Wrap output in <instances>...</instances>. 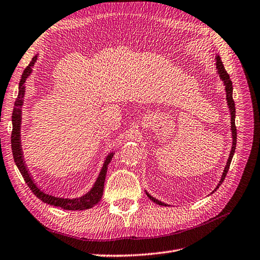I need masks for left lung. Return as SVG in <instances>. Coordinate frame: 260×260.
I'll list each match as a JSON object with an SVG mask.
<instances>
[{
	"label": "left lung",
	"instance_id": "obj_1",
	"mask_svg": "<svg viewBox=\"0 0 260 260\" xmlns=\"http://www.w3.org/2000/svg\"><path fill=\"white\" fill-rule=\"evenodd\" d=\"M216 66H217V69H218V74L220 76V78H221L222 81L224 82V85H225V92H226V101H228V106H229L230 108V113H231V130H232V138H233V143H232V149H231V153H230V156H229V159H228V162H226V166L224 168V171L222 174V177H221V180H220V182L217 186V188L219 187V185L221 184L223 182V180L225 179V176L228 174V170H229L230 168V164H231V160H232V157L234 155V152H235V145H237V127H235V104H234V101H233V98H232V91H233V86H232V81L230 79V76L229 74L226 73V70L222 64L221 61V58H220L219 56L216 57ZM146 195L148 196L149 199H151L154 203L158 204V205H161V206H166V204L161 203L160 201L154 199L153 196L149 195L147 192H146Z\"/></svg>",
	"mask_w": 260,
	"mask_h": 260
}]
</instances>
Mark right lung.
I'll return each instance as SVG.
<instances>
[{"label": "right lung", "mask_w": 260, "mask_h": 260, "mask_svg": "<svg viewBox=\"0 0 260 260\" xmlns=\"http://www.w3.org/2000/svg\"><path fill=\"white\" fill-rule=\"evenodd\" d=\"M37 59V56L32 58V60L30 61V64L26 67V69L23 70V73L21 75V79L19 81V91H18V96L15 101V105L13 109V115H12V121H13V130H12V137H11V142H12V151H13V156H14V160L15 164L17 165V167L20 171V174L25 180V182L29 186V188L32 193L37 196L39 200H41L42 202L50 204V205L60 207L62 209H67V210H81V209H88L93 207L94 205L100 202L102 199V195H103V190H104V182H105V177H106V171L108 164L111 162L112 157L114 154H109L107 156V158L104 162V166L102 168L101 174L96 180L95 184L92 187V190L88 193L83 195L82 198L79 199H75V200H68V199H59V198H54L52 195H48L40 191V188H38L35 182L31 179V177L28 174V170L26 168L25 161H23L22 158V153H21V146H20V121H21V111L20 107L22 105V98L23 94H25V86H23V83H25L27 77L31 73V67L34 66L35 61Z\"/></svg>", "instance_id": "right-lung-1"}]
</instances>
